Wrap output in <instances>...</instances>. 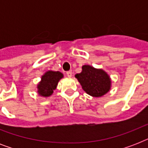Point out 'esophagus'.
I'll return each mask as SVG.
<instances>
[{
    "label": "esophagus",
    "mask_w": 148,
    "mask_h": 148,
    "mask_svg": "<svg viewBox=\"0 0 148 148\" xmlns=\"http://www.w3.org/2000/svg\"><path fill=\"white\" fill-rule=\"evenodd\" d=\"M67 76L68 77H72V71H67Z\"/></svg>",
    "instance_id": "esophagus-1"
}]
</instances>
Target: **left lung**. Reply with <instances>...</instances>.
Wrapping results in <instances>:
<instances>
[{
  "mask_svg": "<svg viewBox=\"0 0 148 148\" xmlns=\"http://www.w3.org/2000/svg\"><path fill=\"white\" fill-rule=\"evenodd\" d=\"M83 90L92 97L103 96L110 90L111 81L102 69H96L90 65H84L82 71L75 75Z\"/></svg>",
  "mask_w": 148,
  "mask_h": 148,
  "instance_id": "1",
  "label": "left lung"
}]
</instances>
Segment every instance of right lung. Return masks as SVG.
<instances>
[{"mask_svg": "<svg viewBox=\"0 0 148 148\" xmlns=\"http://www.w3.org/2000/svg\"><path fill=\"white\" fill-rule=\"evenodd\" d=\"M64 75L59 71H48L41 77V81L38 84V93L42 97H49L55 90L58 84Z\"/></svg>", "mask_w": 148, "mask_h": 148, "instance_id": "add662e5", "label": "right lung"}]
</instances>
